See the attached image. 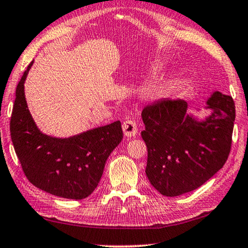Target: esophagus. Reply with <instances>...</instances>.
<instances>
[{
  "label": "esophagus",
  "instance_id": "34e87169",
  "mask_svg": "<svg viewBox=\"0 0 248 248\" xmlns=\"http://www.w3.org/2000/svg\"><path fill=\"white\" fill-rule=\"evenodd\" d=\"M123 130L124 132V136L134 137L138 131V127H137L134 120H125L123 124Z\"/></svg>",
  "mask_w": 248,
  "mask_h": 248
}]
</instances>
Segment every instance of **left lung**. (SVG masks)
<instances>
[{"instance_id":"1","label":"left lung","mask_w":248,"mask_h":248,"mask_svg":"<svg viewBox=\"0 0 248 248\" xmlns=\"http://www.w3.org/2000/svg\"><path fill=\"white\" fill-rule=\"evenodd\" d=\"M207 108L213 113L201 123L188 114V103L180 99H162L143 108L146 175L161 195L175 197L197 189L230 156L234 100L216 91L207 100Z\"/></svg>"}]
</instances>
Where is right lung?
Here are the masks:
<instances>
[{"mask_svg":"<svg viewBox=\"0 0 248 248\" xmlns=\"http://www.w3.org/2000/svg\"><path fill=\"white\" fill-rule=\"evenodd\" d=\"M18 81L10 123L11 139L29 182L51 195L83 199L100 182L106 161L124 138L120 121L66 139L43 135L36 127Z\"/></svg>","mask_w":248,"mask_h":248,"instance_id":"1","label":"right lung"}]
</instances>
